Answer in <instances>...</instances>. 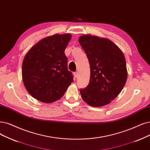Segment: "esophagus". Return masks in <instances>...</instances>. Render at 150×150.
<instances>
[{
    "label": "esophagus",
    "instance_id": "1",
    "mask_svg": "<svg viewBox=\"0 0 150 150\" xmlns=\"http://www.w3.org/2000/svg\"><path fill=\"white\" fill-rule=\"evenodd\" d=\"M74 76H75V78H77V77H78V76H79V73H78V72H77V71L74 72Z\"/></svg>",
    "mask_w": 150,
    "mask_h": 150
}]
</instances>
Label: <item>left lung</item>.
Returning a JSON list of instances; mask_svg holds the SVG:
<instances>
[{
	"mask_svg": "<svg viewBox=\"0 0 150 150\" xmlns=\"http://www.w3.org/2000/svg\"><path fill=\"white\" fill-rule=\"evenodd\" d=\"M79 42L90 66L89 84L80 90L81 98L93 107L108 104L119 95L127 81L124 55L108 39L83 35L80 37Z\"/></svg>",
	"mask_w": 150,
	"mask_h": 150,
	"instance_id": "8db88e82",
	"label": "left lung"
}]
</instances>
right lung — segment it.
<instances>
[{
  "label": "right lung",
  "instance_id": "obj_1",
  "mask_svg": "<svg viewBox=\"0 0 150 150\" xmlns=\"http://www.w3.org/2000/svg\"><path fill=\"white\" fill-rule=\"evenodd\" d=\"M71 37L65 34L44 38L26 54L22 78L27 91L38 100L46 103L56 101L73 82L64 52Z\"/></svg>",
  "mask_w": 150,
  "mask_h": 150
}]
</instances>
